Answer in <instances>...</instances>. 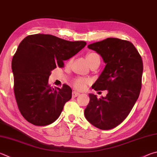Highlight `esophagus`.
<instances>
[{
	"mask_svg": "<svg viewBox=\"0 0 157 157\" xmlns=\"http://www.w3.org/2000/svg\"><path fill=\"white\" fill-rule=\"evenodd\" d=\"M79 95V93L78 92H77V91H73V93H72L73 98H76V97H78Z\"/></svg>",
	"mask_w": 157,
	"mask_h": 157,
	"instance_id": "34e87169",
	"label": "esophagus"
}]
</instances>
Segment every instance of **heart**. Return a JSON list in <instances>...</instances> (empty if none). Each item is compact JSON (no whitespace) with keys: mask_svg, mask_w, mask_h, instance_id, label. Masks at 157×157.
<instances>
[{"mask_svg":"<svg viewBox=\"0 0 157 157\" xmlns=\"http://www.w3.org/2000/svg\"><path fill=\"white\" fill-rule=\"evenodd\" d=\"M86 59L90 66L95 64H100V58H99V56L98 53H96L95 52L88 53L86 55ZM71 60H72V59H71L70 62ZM89 82L90 81L88 80V79L78 78H75L73 81V85L74 87L77 88V89L83 90L86 88V85L88 84H89Z\"/></svg>","mask_w":157,"mask_h":157,"instance_id":"heart-1","label":"heart"}]
</instances>
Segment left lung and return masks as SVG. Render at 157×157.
<instances>
[{
  "label": "left lung",
  "instance_id": "8db88e82",
  "mask_svg": "<svg viewBox=\"0 0 157 157\" xmlns=\"http://www.w3.org/2000/svg\"><path fill=\"white\" fill-rule=\"evenodd\" d=\"M88 47L99 53L106 64L92 88L95 90H107L108 93L99 99L89 94L85 117L99 129H113L127 117L137 100L143 61L133 44L124 40L108 38Z\"/></svg>",
  "mask_w": 157,
  "mask_h": 157
}]
</instances>
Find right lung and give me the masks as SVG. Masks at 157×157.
I'll list each match as a JSON object with an SVG mask.
<instances>
[{"mask_svg": "<svg viewBox=\"0 0 157 157\" xmlns=\"http://www.w3.org/2000/svg\"><path fill=\"white\" fill-rule=\"evenodd\" d=\"M84 41L65 40L49 34H33L22 40L13 57L14 94L21 115L36 126L52 124L72 97L67 84L51 87V71L64 67L86 46Z\"/></svg>", "mask_w": 157, "mask_h": 157, "instance_id": "right-lung-1", "label": "right lung"}]
</instances>
